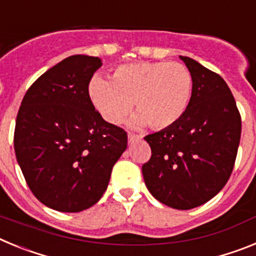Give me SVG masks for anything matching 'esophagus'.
<instances>
[{
    "mask_svg": "<svg viewBox=\"0 0 256 256\" xmlns=\"http://www.w3.org/2000/svg\"><path fill=\"white\" fill-rule=\"evenodd\" d=\"M128 140H130V142L137 141V140H141V136L134 134V133H128Z\"/></svg>",
    "mask_w": 256,
    "mask_h": 256,
    "instance_id": "1",
    "label": "esophagus"
}]
</instances>
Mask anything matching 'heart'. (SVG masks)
<instances>
[{
  "mask_svg": "<svg viewBox=\"0 0 256 256\" xmlns=\"http://www.w3.org/2000/svg\"><path fill=\"white\" fill-rule=\"evenodd\" d=\"M192 92L191 72L177 61L120 65L114 70L112 82L94 76L88 87L92 104L106 122H120L133 102L138 112L133 124L148 123L152 130L177 123L188 108Z\"/></svg>",
  "mask_w": 256,
  "mask_h": 256,
  "instance_id": "b5f03b06",
  "label": "heart"
}]
</instances>
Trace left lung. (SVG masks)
I'll use <instances>...</instances> for the list:
<instances>
[{
  "instance_id": "obj_1",
  "label": "left lung",
  "mask_w": 256,
  "mask_h": 256,
  "mask_svg": "<svg viewBox=\"0 0 256 256\" xmlns=\"http://www.w3.org/2000/svg\"><path fill=\"white\" fill-rule=\"evenodd\" d=\"M180 58L194 78L191 102L177 123L144 137L151 158L142 174L156 200L188 210L208 202L230 180L241 115L224 79L194 58Z\"/></svg>"
}]
</instances>
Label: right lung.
Listing matches in <instances>:
<instances>
[{
  "label": "right lung",
  "mask_w": 256,
  "mask_h": 256,
  "mask_svg": "<svg viewBox=\"0 0 256 256\" xmlns=\"http://www.w3.org/2000/svg\"><path fill=\"white\" fill-rule=\"evenodd\" d=\"M102 65L73 55L44 73L22 98L14 148L33 195L58 212H78L102 198L126 132L102 119L88 86Z\"/></svg>",
  "instance_id": "add662e5"
}]
</instances>
